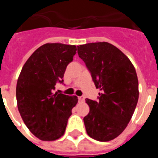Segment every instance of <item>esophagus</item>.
<instances>
[{
    "label": "esophagus",
    "mask_w": 158,
    "mask_h": 158,
    "mask_svg": "<svg viewBox=\"0 0 158 158\" xmlns=\"http://www.w3.org/2000/svg\"><path fill=\"white\" fill-rule=\"evenodd\" d=\"M84 100H85V98H84L83 96H79V97H78V100L80 102L84 101Z\"/></svg>",
    "instance_id": "esophagus-1"
}]
</instances>
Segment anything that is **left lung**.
I'll return each mask as SVG.
<instances>
[{
    "label": "left lung",
    "instance_id": "1",
    "mask_svg": "<svg viewBox=\"0 0 158 158\" xmlns=\"http://www.w3.org/2000/svg\"><path fill=\"white\" fill-rule=\"evenodd\" d=\"M96 89L97 101L86 99L89 112L84 123L89 137L108 142L122 133L129 123L139 100V81L129 58L107 42L77 46Z\"/></svg>",
    "mask_w": 158,
    "mask_h": 158
}]
</instances>
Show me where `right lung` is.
I'll list each match as a JSON object with an SVG mask.
<instances>
[{
	"label": "right lung",
	"mask_w": 158,
	"mask_h": 158,
	"mask_svg": "<svg viewBox=\"0 0 158 158\" xmlns=\"http://www.w3.org/2000/svg\"><path fill=\"white\" fill-rule=\"evenodd\" d=\"M77 47L46 43L23 65L16 84L18 110L29 131L43 141H54L65 133L76 96L54 93L63 83L66 66L73 61Z\"/></svg>",
	"instance_id": "right-lung-1"
}]
</instances>
